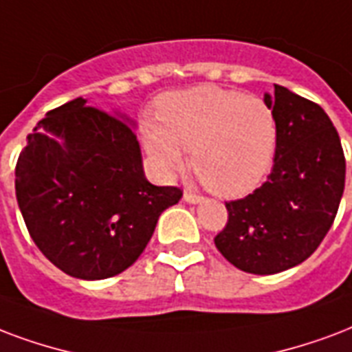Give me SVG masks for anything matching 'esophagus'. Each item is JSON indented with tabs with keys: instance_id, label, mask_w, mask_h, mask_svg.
<instances>
[{
	"instance_id": "esophagus-1",
	"label": "esophagus",
	"mask_w": 352,
	"mask_h": 352,
	"mask_svg": "<svg viewBox=\"0 0 352 352\" xmlns=\"http://www.w3.org/2000/svg\"><path fill=\"white\" fill-rule=\"evenodd\" d=\"M182 199L186 201V203H192V205H195V203H201L203 201V197H201L199 194H194V192H184V195H182Z\"/></svg>"
}]
</instances>
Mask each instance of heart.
<instances>
[{
  "label": "heart",
  "mask_w": 352,
  "mask_h": 352,
  "mask_svg": "<svg viewBox=\"0 0 352 352\" xmlns=\"http://www.w3.org/2000/svg\"><path fill=\"white\" fill-rule=\"evenodd\" d=\"M155 112L157 122L142 123V136L162 175L179 173L190 151L199 181L234 197L258 186L272 166L277 123L262 98L203 85L160 96Z\"/></svg>",
  "instance_id": "1"
}]
</instances>
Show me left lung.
Here are the masks:
<instances>
[{
    "label": "left lung",
    "mask_w": 352,
    "mask_h": 352,
    "mask_svg": "<svg viewBox=\"0 0 352 352\" xmlns=\"http://www.w3.org/2000/svg\"><path fill=\"white\" fill-rule=\"evenodd\" d=\"M277 146L267 181L243 199L227 201L229 219L214 243L238 270L273 275L301 264L334 223L345 188V157L327 112L275 85Z\"/></svg>",
    "instance_id": "obj_1"
}]
</instances>
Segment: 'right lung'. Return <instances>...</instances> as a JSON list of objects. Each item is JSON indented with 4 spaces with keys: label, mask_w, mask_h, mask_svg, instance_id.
<instances>
[{
    "label": "right lung",
    "mask_w": 352,
    "mask_h": 352,
    "mask_svg": "<svg viewBox=\"0 0 352 352\" xmlns=\"http://www.w3.org/2000/svg\"><path fill=\"white\" fill-rule=\"evenodd\" d=\"M14 175L36 248L60 272L85 280L133 265L158 216L182 197L181 188L147 181L133 127L82 98L36 123Z\"/></svg>",
    "instance_id": "right-lung-1"
}]
</instances>
